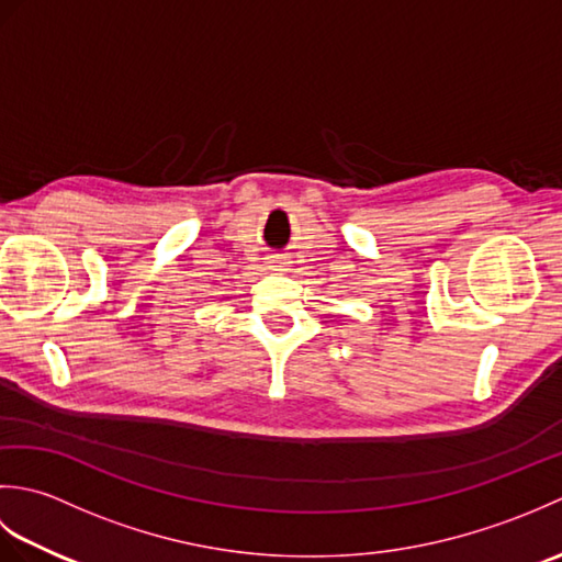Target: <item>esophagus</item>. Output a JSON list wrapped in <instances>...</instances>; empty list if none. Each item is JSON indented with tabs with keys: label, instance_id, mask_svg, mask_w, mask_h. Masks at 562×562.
<instances>
[{
	"label": "esophagus",
	"instance_id": "obj_1",
	"mask_svg": "<svg viewBox=\"0 0 562 562\" xmlns=\"http://www.w3.org/2000/svg\"><path fill=\"white\" fill-rule=\"evenodd\" d=\"M270 262H272V266H284V262H282V258L280 256H270Z\"/></svg>",
	"mask_w": 562,
	"mask_h": 562
}]
</instances>
